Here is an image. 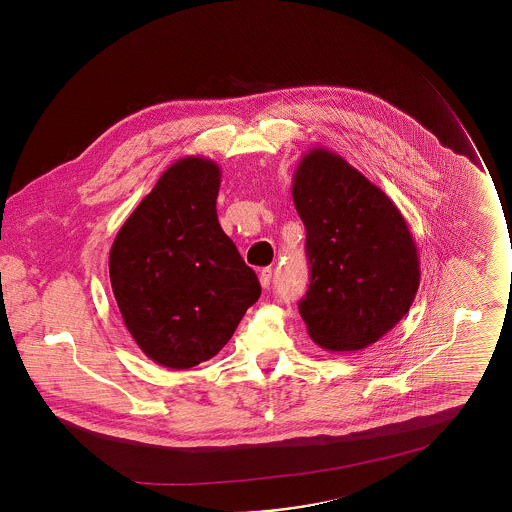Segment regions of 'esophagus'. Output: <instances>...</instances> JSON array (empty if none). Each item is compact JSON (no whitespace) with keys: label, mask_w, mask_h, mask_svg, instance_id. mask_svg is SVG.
<instances>
[{"label":"esophagus","mask_w":512,"mask_h":512,"mask_svg":"<svg viewBox=\"0 0 512 512\" xmlns=\"http://www.w3.org/2000/svg\"><path fill=\"white\" fill-rule=\"evenodd\" d=\"M270 280H272V268H263V270L259 272V282H261V286H263L265 290L270 286Z\"/></svg>","instance_id":"esophagus-1"}]
</instances>
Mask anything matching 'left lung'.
<instances>
[{
  "instance_id": "1",
  "label": "left lung",
  "mask_w": 512,
  "mask_h": 512,
  "mask_svg": "<svg viewBox=\"0 0 512 512\" xmlns=\"http://www.w3.org/2000/svg\"><path fill=\"white\" fill-rule=\"evenodd\" d=\"M292 195L307 230L311 284L299 301L307 332L326 351L365 349L413 305V234L388 195L324 147L301 159Z\"/></svg>"
}]
</instances>
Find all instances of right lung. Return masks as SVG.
<instances>
[{
    "label": "right lung",
    "mask_w": 512,
    "mask_h": 512,
    "mask_svg": "<svg viewBox=\"0 0 512 512\" xmlns=\"http://www.w3.org/2000/svg\"><path fill=\"white\" fill-rule=\"evenodd\" d=\"M219 165L184 157L122 224L109 278L122 320L157 365L209 361L232 338L261 284L217 217Z\"/></svg>",
    "instance_id": "1"
}]
</instances>
